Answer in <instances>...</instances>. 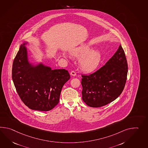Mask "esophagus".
Listing matches in <instances>:
<instances>
[{
	"mask_svg": "<svg viewBox=\"0 0 148 148\" xmlns=\"http://www.w3.org/2000/svg\"><path fill=\"white\" fill-rule=\"evenodd\" d=\"M70 74H71V75H76V73L74 71H72L71 72V73H70Z\"/></svg>",
	"mask_w": 148,
	"mask_h": 148,
	"instance_id": "obj_1",
	"label": "esophagus"
}]
</instances>
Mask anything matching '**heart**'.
Listing matches in <instances>:
<instances>
[{
	"instance_id": "obj_1",
	"label": "heart",
	"mask_w": 148,
	"mask_h": 148,
	"mask_svg": "<svg viewBox=\"0 0 148 148\" xmlns=\"http://www.w3.org/2000/svg\"><path fill=\"white\" fill-rule=\"evenodd\" d=\"M88 45H82L73 50L72 55L76 57H81L79 60L82 69L92 71L97 69L101 60L100 53L97 50H91Z\"/></svg>"
}]
</instances>
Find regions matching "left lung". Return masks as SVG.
<instances>
[{
	"instance_id": "8db88e82",
	"label": "left lung",
	"mask_w": 148,
	"mask_h": 148,
	"mask_svg": "<svg viewBox=\"0 0 148 148\" xmlns=\"http://www.w3.org/2000/svg\"><path fill=\"white\" fill-rule=\"evenodd\" d=\"M128 72L125 52L120 45L114 55L95 72L82 75V100L91 107H100L117 98L124 89Z\"/></svg>"
}]
</instances>
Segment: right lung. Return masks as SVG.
I'll return each mask as SVG.
<instances>
[{
  "mask_svg": "<svg viewBox=\"0 0 148 148\" xmlns=\"http://www.w3.org/2000/svg\"><path fill=\"white\" fill-rule=\"evenodd\" d=\"M70 78L65 69L51 70L28 62L26 48L21 45L12 66V79L21 100L29 108L49 111L59 102L62 86Z\"/></svg>",
  "mask_w": 148,
  "mask_h": 148,
  "instance_id": "obj_1",
  "label": "right lung"
}]
</instances>
